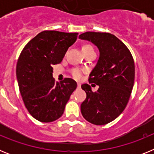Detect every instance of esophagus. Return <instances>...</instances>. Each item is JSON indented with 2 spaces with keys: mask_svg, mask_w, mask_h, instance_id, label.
Segmentation results:
<instances>
[{
  "mask_svg": "<svg viewBox=\"0 0 154 154\" xmlns=\"http://www.w3.org/2000/svg\"><path fill=\"white\" fill-rule=\"evenodd\" d=\"M77 87H78V89H80V88H81V84L80 83L77 84Z\"/></svg>",
  "mask_w": 154,
  "mask_h": 154,
  "instance_id": "1",
  "label": "esophagus"
}]
</instances>
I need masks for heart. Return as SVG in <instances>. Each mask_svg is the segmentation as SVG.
I'll return each mask as SVG.
<instances>
[{
	"instance_id": "heart-1",
	"label": "heart",
	"mask_w": 154,
	"mask_h": 154,
	"mask_svg": "<svg viewBox=\"0 0 154 154\" xmlns=\"http://www.w3.org/2000/svg\"><path fill=\"white\" fill-rule=\"evenodd\" d=\"M89 48L92 47L89 45H85L82 46V49H86V48ZM72 75L75 79H80L82 78V71L79 69H74L72 70Z\"/></svg>"
}]
</instances>
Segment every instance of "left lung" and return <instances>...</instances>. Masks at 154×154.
Here are the masks:
<instances>
[{
    "label": "left lung",
    "instance_id": "8db88e82",
    "mask_svg": "<svg viewBox=\"0 0 154 154\" xmlns=\"http://www.w3.org/2000/svg\"><path fill=\"white\" fill-rule=\"evenodd\" d=\"M79 38L93 43L99 51L89 79V83L96 84L99 89L92 92L89 85H82L86 99L81 104V112L92 124H107L123 112L130 99L135 78L134 61L128 48L112 34L87 31Z\"/></svg>",
    "mask_w": 154,
    "mask_h": 154
}]
</instances>
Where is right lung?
I'll list each match as a JSON object with an SVG mask.
<instances>
[{
	"label": "right lung",
	"instance_id": "add662e5",
	"mask_svg": "<svg viewBox=\"0 0 154 154\" xmlns=\"http://www.w3.org/2000/svg\"><path fill=\"white\" fill-rule=\"evenodd\" d=\"M78 33L57 31L40 32L24 46L16 67L19 90L24 106L37 120L50 123L62 116L65 105L77 87L65 78L55 82L53 65L59 64Z\"/></svg>",
	"mask_w": 154,
	"mask_h": 154
}]
</instances>
